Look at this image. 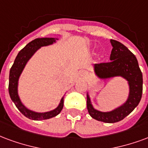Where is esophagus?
Masks as SVG:
<instances>
[{"mask_svg": "<svg viewBox=\"0 0 148 148\" xmlns=\"http://www.w3.org/2000/svg\"><path fill=\"white\" fill-rule=\"evenodd\" d=\"M81 74H82V76H86V75H87V73H86L85 71H82V72L81 73Z\"/></svg>", "mask_w": 148, "mask_h": 148, "instance_id": "esophagus-1", "label": "esophagus"}]
</instances>
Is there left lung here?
Wrapping results in <instances>:
<instances>
[{"label": "left lung", "instance_id": "1", "mask_svg": "<svg viewBox=\"0 0 148 148\" xmlns=\"http://www.w3.org/2000/svg\"><path fill=\"white\" fill-rule=\"evenodd\" d=\"M110 43L113 47L110 61L95 64V72L102 79L117 76L124 77L130 85V95L121 107L110 112H101L94 109L87 94V109L92 119L107 123H114L124 119L139 104L143 92V75L136 56L123 44L115 40H110Z\"/></svg>", "mask_w": 148, "mask_h": 148}]
</instances>
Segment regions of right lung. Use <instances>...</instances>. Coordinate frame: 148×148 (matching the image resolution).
Instances as JSON below:
<instances>
[{"label": "right lung", "instance_id": "add662e5", "mask_svg": "<svg viewBox=\"0 0 148 148\" xmlns=\"http://www.w3.org/2000/svg\"><path fill=\"white\" fill-rule=\"evenodd\" d=\"M53 42H56L55 38H37L30 41L18 52L16 60L14 61L12 66L10 69L9 73V84H8V92L11 99L14 102V103L18 108V110L21 112L24 116L32 120L40 121L45 119H52L55 116L58 115L60 113L63 108V97L60 100V103L57 108L55 110L45 112V113H38L32 110L27 109L24 106L18 95V77L21 74L22 71L27 64V61L31 58L35 52L39 49L40 47L47 46L49 45H52Z\"/></svg>", "mask_w": 148, "mask_h": 148}]
</instances>
